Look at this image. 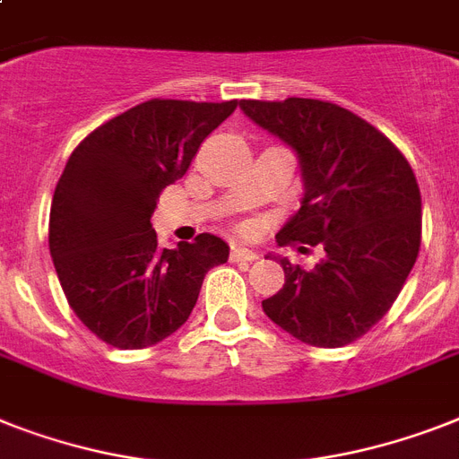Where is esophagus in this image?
<instances>
[{
    "label": "esophagus",
    "mask_w": 459,
    "mask_h": 459,
    "mask_svg": "<svg viewBox=\"0 0 459 459\" xmlns=\"http://www.w3.org/2000/svg\"><path fill=\"white\" fill-rule=\"evenodd\" d=\"M230 259L233 262H242V264H252L259 259V255H256L255 249H247V247H233L230 249Z\"/></svg>",
    "instance_id": "1"
}]
</instances>
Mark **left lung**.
Returning <instances> with one entry per match:
<instances>
[{
    "mask_svg": "<svg viewBox=\"0 0 459 459\" xmlns=\"http://www.w3.org/2000/svg\"><path fill=\"white\" fill-rule=\"evenodd\" d=\"M240 110L299 158L304 197L278 240L325 249L311 271L281 256L285 285L262 301L264 314L304 344H351L389 311L415 266V174L385 134L334 103L240 100Z\"/></svg>",
    "mask_w": 459,
    "mask_h": 459,
    "instance_id": "left-lung-1",
    "label": "left lung"
}]
</instances>
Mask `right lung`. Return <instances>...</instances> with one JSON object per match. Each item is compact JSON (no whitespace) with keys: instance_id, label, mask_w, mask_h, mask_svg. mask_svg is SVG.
<instances>
[{"instance_id":"1","label":"right lung","mask_w":459,"mask_h":459,"mask_svg":"<svg viewBox=\"0 0 459 459\" xmlns=\"http://www.w3.org/2000/svg\"><path fill=\"white\" fill-rule=\"evenodd\" d=\"M238 100H145L89 134L63 169L48 214V249L70 308L106 344L145 349L184 325L204 273L229 262L212 233L167 249L152 230L162 188Z\"/></svg>"}]
</instances>
